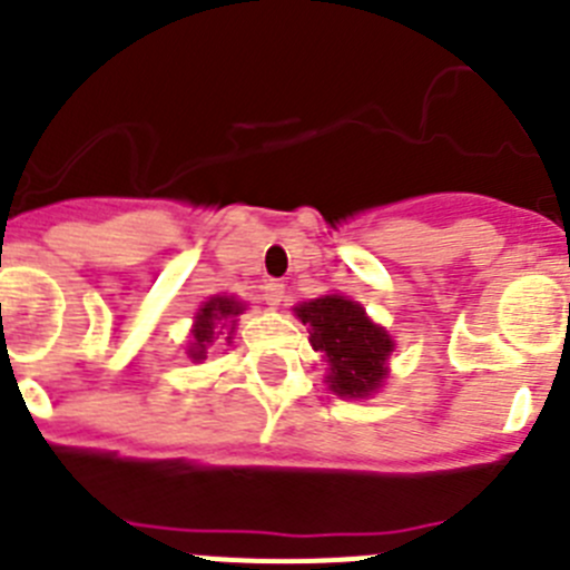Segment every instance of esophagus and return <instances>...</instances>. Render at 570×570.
<instances>
[{
    "label": "esophagus",
    "instance_id": "esophagus-1",
    "mask_svg": "<svg viewBox=\"0 0 570 570\" xmlns=\"http://www.w3.org/2000/svg\"><path fill=\"white\" fill-rule=\"evenodd\" d=\"M262 299H265V305H271V308L282 305V299H285V285H282L279 279L265 282V288H262Z\"/></svg>",
    "mask_w": 570,
    "mask_h": 570
}]
</instances>
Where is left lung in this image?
I'll list each match as a JSON object with an SVG mask.
<instances>
[{"label":"left lung","mask_w":570,"mask_h":570,"mask_svg":"<svg viewBox=\"0 0 570 570\" xmlns=\"http://www.w3.org/2000/svg\"><path fill=\"white\" fill-rule=\"evenodd\" d=\"M294 314L302 325H311V345L328 362V387L347 400H365L376 394L387 380V356L394 340L376 322L367 320L360 302L328 294L302 302Z\"/></svg>","instance_id":"obj_1"}]
</instances>
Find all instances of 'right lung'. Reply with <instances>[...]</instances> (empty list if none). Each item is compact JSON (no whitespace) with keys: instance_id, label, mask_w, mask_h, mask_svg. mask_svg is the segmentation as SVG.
Masks as SVG:
<instances>
[{"instance_id":"right-lung-1","label":"right lung","mask_w":570,"mask_h":570,"mask_svg":"<svg viewBox=\"0 0 570 570\" xmlns=\"http://www.w3.org/2000/svg\"><path fill=\"white\" fill-rule=\"evenodd\" d=\"M242 311H245V305H242L239 299H234V296H210V299L205 302L203 308L196 311L194 316V331H190V342H188L190 360L196 362L205 360L208 347L223 336L225 322L234 325L236 316H239ZM225 340L230 342V336H225Z\"/></svg>"}]
</instances>
